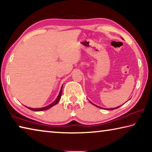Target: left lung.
I'll return each instance as SVG.
<instances>
[{
    "mask_svg": "<svg viewBox=\"0 0 152 152\" xmlns=\"http://www.w3.org/2000/svg\"><path fill=\"white\" fill-rule=\"evenodd\" d=\"M91 103L93 104V105H94V106H96V107H99V108H101L100 107H99V106H97V105H96V104H93L92 103V102H91ZM120 107V106H119ZM119 107H116V108H112V109H107V110H114V109H117V108H119ZM101 109H104V108H101Z\"/></svg>",
    "mask_w": 152,
    "mask_h": 152,
    "instance_id": "8db88e82",
    "label": "left lung"
}]
</instances>
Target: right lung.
<instances>
[{
    "mask_svg": "<svg viewBox=\"0 0 152 152\" xmlns=\"http://www.w3.org/2000/svg\"><path fill=\"white\" fill-rule=\"evenodd\" d=\"M63 86V85H62ZM62 86H61V88L60 89V93H59L58 96L57 97V99H56L54 101H53L52 103L48 105V106L46 107H42V108H39V109H33V108H29V107H27L28 109L31 110H33V111H42V110H48L49 109H50L51 107H52L53 106H54V105H56V104L58 103V102H59V101H60V98H61V92H62Z\"/></svg>",
    "mask_w": 152,
    "mask_h": 152,
    "instance_id": "obj_1",
    "label": "right lung"
}]
</instances>
